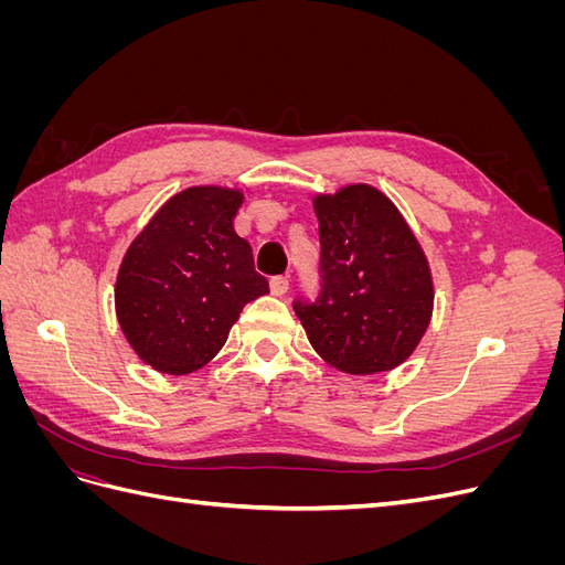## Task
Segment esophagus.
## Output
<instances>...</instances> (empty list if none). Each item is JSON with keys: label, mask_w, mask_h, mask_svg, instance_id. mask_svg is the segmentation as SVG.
I'll return each instance as SVG.
<instances>
[{"label": "esophagus", "mask_w": 565, "mask_h": 565, "mask_svg": "<svg viewBox=\"0 0 565 565\" xmlns=\"http://www.w3.org/2000/svg\"><path fill=\"white\" fill-rule=\"evenodd\" d=\"M287 289H289V280H287V276H276V278H270V292L276 295V297H282V295H287Z\"/></svg>", "instance_id": "34e87169"}]
</instances>
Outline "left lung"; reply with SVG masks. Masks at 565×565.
I'll return each mask as SVG.
<instances>
[{"label":"left lung","instance_id":"obj_1","mask_svg":"<svg viewBox=\"0 0 565 565\" xmlns=\"http://www.w3.org/2000/svg\"><path fill=\"white\" fill-rule=\"evenodd\" d=\"M320 292L297 299L313 349L349 374L398 367L429 328V262L405 218L377 188L355 183L318 195Z\"/></svg>","mask_w":565,"mask_h":565}]
</instances>
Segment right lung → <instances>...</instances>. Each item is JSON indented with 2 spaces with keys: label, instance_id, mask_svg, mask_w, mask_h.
I'll return each instance as SVG.
<instances>
[{
  "label": "right lung",
  "instance_id": "1",
  "mask_svg": "<svg viewBox=\"0 0 565 565\" xmlns=\"http://www.w3.org/2000/svg\"><path fill=\"white\" fill-rule=\"evenodd\" d=\"M243 193L195 185L169 198L129 245L115 285L119 328L164 374L207 365L245 303L268 295L252 247L235 233Z\"/></svg>",
  "mask_w": 565,
  "mask_h": 565
}]
</instances>
